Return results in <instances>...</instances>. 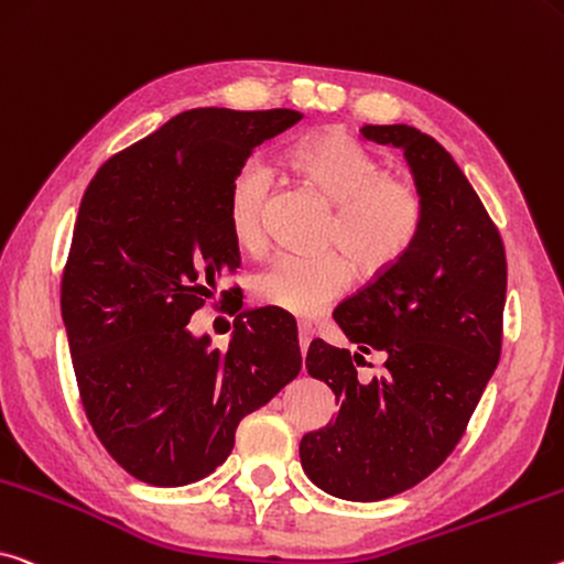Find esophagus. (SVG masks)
Instances as JSON below:
<instances>
[{
    "mask_svg": "<svg viewBox=\"0 0 564 564\" xmlns=\"http://www.w3.org/2000/svg\"><path fill=\"white\" fill-rule=\"evenodd\" d=\"M311 338H314V328H311L308 324H299V346H301V354L308 351Z\"/></svg>",
    "mask_w": 564,
    "mask_h": 564,
    "instance_id": "obj_1",
    "label": "esophagus"
}]
</instances>
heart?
Listing matches in <instances>:
<instances>
[{
	"label": "heart",
	"instance_id": "1",
	"mask_svg": "<svg viewBox=\"0 0 564 564\" xmlns=\"http://www.w3.org/2000/svg\"><path fill=\"white\" fill-rule=\"evenodd\" d=\"M291 167L334 205L326 246L341 248L364 275L394 268L422 234L424 198L419 187L406 177L387 175L377 155L341 132L303 140L291 150ZM271 185V173L258 160L240 165L230 181L226 220L230 238L246 253H258L265 243ZM347 259L341 253L279 256L250 279V296L258 306L283 314L318 316L351 289L354 267Z\"/></svg>",
	"mask_w": 564,
	"mask_h": 564
}]
</instances>
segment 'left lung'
<instances>
[{
  "mask_svg": "<svg viewBox=\"0 0 564 564\" xmlns=\"http://www.w3.org/2000/svg\"><path fill=\"white\" fill-rule=\"evenodd\" d=\"M361 135L404 150L424 198V226L401 261L334 311L361 354L316 338L306 369L334 391L338 414L301 440L308 479L328 495L377 502L426 479L459 444L502 354V236L454 158L409 124ZM384 371L359 382L362 354Z\"/></svg>",
  "mask_w": 564,
  "mask_h": 564,
  "instance_id": "left-lung-1",
  "label": "left lung"
}]
</instances>
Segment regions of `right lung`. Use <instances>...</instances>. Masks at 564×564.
<instances>
[{"instance_id":"right-lung-1","label":"right lung","mask_w":564,"mask_h":564,"mask_svg":"<svg viewBox=\"0 0 564 564\" xmlns=\"http://www.w3.org/2000/svg\"><path fill=\"white\" fill-rule=\"evenodd\" d=\"M301 118L181 112L107 160L79 203L62 273L79 399L110 457L145 485L208 477L234 449L240 419L299 377L296 326L275 311H243L226 351L187 321L240 265L226 220L230 181Z\"/></svg>"}]
</instances>
